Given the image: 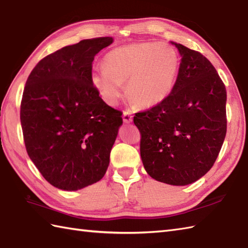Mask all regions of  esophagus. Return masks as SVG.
<instances>
[{
    "instance_id": "1",
    "label": "esophagus",
    "mask_w": 248,
    "mask_h": 248,
    "mask_svg": "<svg viewBox=\"0 0 248 248\" xmlns=\"http://www.w3.org/2000/svg\"><path fill=\"white\" fill-rule=\"evenodd\" d=\"M123 119L124 123H131V121L133 120V115L131 114L130 110H124V114H123Z\"/></svg>"
}]
</instances>
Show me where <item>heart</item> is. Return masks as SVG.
<instances>
[{
	"instance_id": "obj_1",
	"label": "heart",
	"mask_w": 248,
	"mask_h": 248,
	"mask_svg": "<svg viewBox=\"0 0 248 248\" xmlns=\"http://www.w3.org/2000/svg\"><path fill=\"white\" fill-rule=\"evenodd\" d=\"M104 69L93 72L92 82L108 103L124 94L140 107L162 102L170 93L179 69L176 50L166 44L139 43L110 50L103 59Z\"/></svg>"
}]
</instances>
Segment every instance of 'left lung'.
I'll list each match as a JSON object with an SVG mask.
<instances>
[{
	"mask_svg": "<svg viewBox=\"0 0 248 248\" xmlns=\"http://www.w3.org/2000/svg\"><path fill=\"white\" fill-rule=\"evenodd\" d=\"M182 56L170 93L135 113L140 156L148 175L171 186L197 181L213 166L226 131V87L210 61L175 44Z\"/></svg>",
	"mask_w": 248,
	"mask_h": 248,
	"instance_id": "1",
	"label": "left lung"
}]
</instances>
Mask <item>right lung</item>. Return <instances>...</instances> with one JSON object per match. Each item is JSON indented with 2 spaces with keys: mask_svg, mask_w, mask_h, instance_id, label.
<instances>
[{
  "mask_svg": "<svg viewBox=\"0 0 248 248\" xmlns=\"http://www.w3.org/2000/svg\"><path fill=\"white\" fill-rule=\"evenodd\" d=\"M112 37L81 40L44 57L26 80L20 119L30 159L52 186L77 191L101 180L123 124L92 82L93 62Z\"/></svg>",
  "mask_w": 248,
  "mask_h": 248,
  "instance_id": "add662e5",
  "label": "right lung"
}]
</instances>
